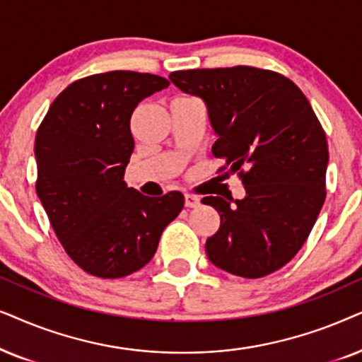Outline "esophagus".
<instances>
[{
    "instance_id": "1",
    "label": "esophagus",
    "mask_w": 362,
    "mask_h": 362,
    "mask_svg": "<svg viewBox=\"0 0 362 362\" xmlns=\"http://www.w3.org/2000/svg\"><path fill=\"white\" fill-rule=\"evenodd\" d=\"M200 205V200L197 199L195 195H190V194H185V206L187 209H194V206Z\"/></svg>"
}]
</instances>
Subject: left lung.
<instances>
[{
	"mask_svg": "<svg viewBox=\"0 0 362 362\" xmlns=\"http://www.w3.org/2000/svg\"><path fill=\"white\" fill-rule=\"evenodd\" d=\"M170 81L199 95L218 139V172L238 173L245 199L205 197L220 215L206 240L215 267L242 278L276 272L300 252L326 199L327 142L311 104L283 74L252 66L172 72ZM233 201V199H231Z\"/></svg>",
	"mask_w": 362,
	"mask_h": 362,
	"instance_id": "left-lung-1",
	"label": "left lung"
}]
</instances>
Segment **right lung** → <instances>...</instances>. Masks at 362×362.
I'll return each instance as SVG.
<instances>
[{
    "label": "right lung",
    "instance_id": "1",
    "mask_svg": "<svg viewBox=\"0 0 362 362\" xmlns=\"http://www.w3.org/2000/svg\"><path fill=\"white\" fill-rule=\"evenodd\" d=\"M168 84L136 71L83 77L57 95L36 132V194L69 258L98 278L146 267L184 209L180 192L146 197L124 182L134 109Z\"/></svg>",
    "mask_w": 362,
    "mask_h": 362
}]
</instances>
